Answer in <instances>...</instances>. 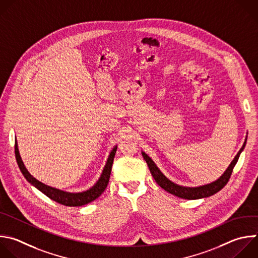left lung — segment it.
Segmentation results:
<instances>
[{"label": "left lung", "instance_id": "obj_1", "mask_svg": "<svg viewBox=\"0 0 258 258\" xmlns=\"http://www.w3.org/2000/svg\"><path fill=\"white\" fill-rule=\"evenodd\" d=\"M246 141H247V138L245 139V142H244L242 148L239 150V152L237 153V155L235 156V158L233 159V161L231 162V164L229 165V167L227 168V170L225 171L224 174L220 178H218L216 181H213L209 184L198 186V187L181 186V185H178V184L172 182L171 180H169L161 172L160 169L154 163V161L145 152H142V155H143L145 161L148 164V167L151 171L152 176L154 177L155 181L158 183L159 186H161L167 192L173 195L175 197H178V198H181V199H184V200H198V199L208 198V197H211V196L217 194L228 183V181L231 177V174L233 172V168L235 167V165H236V163L239 159L240 154L242 153V151L245 148Z\"/></svg>", "mask_w": 258, "mask_h": 258}]
</instances>
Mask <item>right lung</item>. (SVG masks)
<instances>
[{"instance_id":"obj_1","label":"right lung","mask_w":258,"mask_h":258,"mask_svg":"<svg viewBox=\"0 0 258 258\" xmlns=\"http://www.w3.org/2000/svg\"><path fill=\"white\" fill-rule=\"evenodd\" d=\"M117 150V146H115L112 151L110 152L107 162L103 168L102 173L98 179V181L88 190H85L82 192H67L51 186H48L40 181H38L36 178H34L24 166V163L20 157V153L18 150V144L17 141H15V156L17 160V164L20 168V171L22 172L23 176L26 178V180L31 183L33 186H35L38 190H40L42 194H44L46 197H48L50 200L67 206V207H81L84 205H87L93 201H95L97 198H99L102 192L107 187L110 173H111V167L113 163V159L115 156Z\"/></svg>"}]
</instances>
